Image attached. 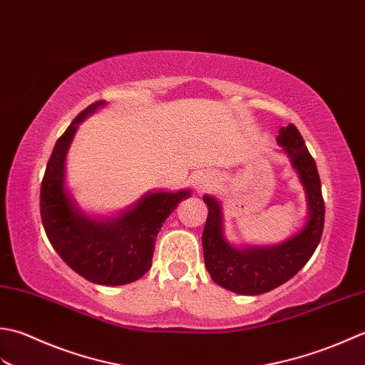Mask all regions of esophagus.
Returning a JSON list of instances; mask_svg holds the SVG:
<instances>
[{
    "label": "esophagus",
    "instance_id": "34e87169",
    "mask_svg": "<svg viewBox=\"0 0 365 365\" xmlns=\"http://www.w3.org/2000/svg\"><path fill=\"white\" fill-rule=\"evenodd\" d=\"M210 184H211L210 178H206V176H198L195 180V187L197 189H206Z\"/></svg>",
    "mask_w": 365,
    "mask_h": 365
}]
</instances>
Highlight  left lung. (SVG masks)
<instances>
[{
  "instance_id": "8db88e82",
  "label": "left lung",
  "mask_w": 365,
  "mask_h": 365,
  "mask_svg": "<svg viewBox=\"0 0 365 365\" xmlns=\"http://www.w3.org/2000/svg\"><path fill=\"white\" fill-rule=\"evenodd\" d=\"M277 143L296 170L309 203V220L299 233L269 247L236 249L224 236L222 207L217 200L205 195L207 219L203 230L206 269L215 284L237 294H262L285 284L314 255L323 235L324 200L317 163L294 124L280 128Z\"/></svg>"
}]
</instances>
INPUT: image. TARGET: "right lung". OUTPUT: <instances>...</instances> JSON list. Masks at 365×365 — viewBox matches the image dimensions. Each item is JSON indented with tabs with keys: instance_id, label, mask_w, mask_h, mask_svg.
<instances>
[{
	"instance_id": "1",
	"label": "right lung",
	"mask_w": 365,
	"mask_h": 365,
	"mask_svg": "<svg viewBox=\"0 0 365 365\" xmlns=\"http://www.w3.org/2000/svg\"><path fill=\"white\" fill-rule=\"evenodd\" d=\"M103 106L106 101H98L86 107L58 138L41 185V217L50 244L68 266L89 282L113 287L148 272L162 224L190 190L148 193L115 219L81 212L64 187L66 154L78 124Z\"/></svg>"
}]
</instances>
